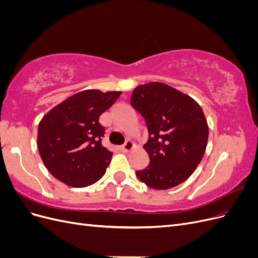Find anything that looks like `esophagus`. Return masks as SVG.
I'll list each match as a JSON object with an SVG mask.
<instances>
[{
    "label": "esophagus",
    "mask_w": 258,
    "mask_h": 258,
    "mask_svg": "<svg viewBox=\"0 0 258 258\" xmlns=\"http://www.w3.org/2000/svg\"><path fill=\"white\" fill-rule=\"evenodd\" d=\"M135 146H136L135 142H132V141H130V140H128V141L121 146V151H122V152H129V151H131L132 148H134Z\"/></svg>",
    "instance_id": "esophagus-1"
}]
</instances>
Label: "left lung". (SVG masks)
Segmentation results:
<instances>
[{
    "instance_id": "8db88e82",
    "label": "left lung",
    "mask_w": 258,
    "mask_h": 258,
    "mask_svg": "<svg viewBox=\"0 0 258 258\" xmlns=\"http://www.w3.org/2000/svg\"><path fill=\"white\" fill-rule=\"evenodd\" d=\"M131 105L148 129L144 144L150 165L137 176L151 188L165 190L186 181L204 157L209 126L201 106L191 97L159 82L140 85Z\"/></svg>"
}]
</instances>
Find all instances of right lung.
Segmentation results:
<instances>
[{
  "mask_svg": "<svg viewBox=\"0 0 258 258\" xmlns=\"http://www.w3.org/2000/svg\"><path fill=\"white\" fill-rule=\"evenodd\" d=\"M121 95L87 89L69 97L38 123L37 146L52 176L71 187L95 184L105 173L113 153L102 145L99 118Z\"/></svg>",
  "mask_w": 258,
  "mask_h": 258,
  "instance_id": "1",
  "label": "right lung"
}]
</instances>
